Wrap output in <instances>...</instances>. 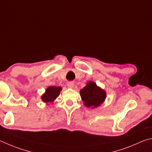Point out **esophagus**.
<instances>
[{"instance_id": "34e87169", "label": "esophagus", "mask_w": 152, "mask_h": 152, "mask_svg": "<svg viewBox=\"0 0 152 152\" xmlns=\"http://www.w3.org/2000/svg\"><path fill=\"white\" fill-rule=\"evenodd\" d=\"M67 85L69 88H73L74 86V83L73 82H68L67 83Z\"/></svg>"}]
</instances>
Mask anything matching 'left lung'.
Wrapping results in <instances>:
<instances>
[{"mask_svg":"<svg viewBox=\"0 0 152 152\" xmlns=\"http://www.w3.org/2000/svg\"><path fill=\"white\" fill-rule=\"evenodd\" d=\"M80 95L84 105L87 107H98L106 98V92L97 86L94 82H89L80 90Z\"/></svg>","mask_w":152,"mask_h":152,"instance_id":"obj_1","label":"left lung"}]
</instances>
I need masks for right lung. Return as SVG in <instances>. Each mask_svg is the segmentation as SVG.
I'll return each instance as SVG.
<instances>
[{"label": "right lung", "mask_w": 152, "mask_h": 152, "mask_svg": "<svg viewBox=\"0 0 152 152\" xmlns=\"http://www.w3.org/2000/svg\"><path fill=\"white\" fill-rule=\"evenodd\" d=\"M62 88L60 87L56 86H50L48 87L46 90V92L42 96V101L44 102H53L58 96L60 92L61 91Z\"/></svg>", "instance_id": "add662e5"}]
</instances>
